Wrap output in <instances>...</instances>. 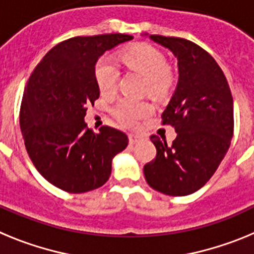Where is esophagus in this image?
Here are the masks:
<instances>
[{"label":"esophagus","mask_w":254,"mask_h":254,"mask_svg":"<svg viewBox=\"0 0 254 254\" xmlns=\"http://www.w3.org/2000/svg\"><path fill=\"white\" fill-rule=\"evenodd\" d=\"M140 140H141V136H138V134H133V133L128 134V141L131 145H134V143L138 142Z\"/></svg>","instance_id":"34e87169"}]
</instances>
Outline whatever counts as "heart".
Instances as JSON below:
<instances>
[{"label":"heart","instance_id":"b5f03b06","mask_svg":"<svg viewBox=\"0 0 254 254\" xmlns=\"http://www.w3.org/2000/svg\"><path fill=\"white\" fill-rule=\"evenodd\" d=\"M120 58L127 68L146 78V90L150 95L163 96L168 93L172 85V75L163 52L151 44L140 43L123 51ZM94 77L103 96L113 95L118 81V69L111 60L100 58L96 62L94 66ZM112 113L123 126L133 127L152 113V105L146 102L122 99L114 105Z\"/></svg>","mask_w":254,"mask_h":254}]
</instances>
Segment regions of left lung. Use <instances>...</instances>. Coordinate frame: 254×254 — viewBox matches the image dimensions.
<instances>
[{
  "instance_id": "obj_1",
  "label": "left lung",
  "mask_w": 254,
  "mask_h": 254,
  "mask_svg": "<svg viewBox=\"0 0 254 254\" xmlns=\"http://www.w3.org/2000/svg\"><path fill=\"white\" fill-rule=\"evenodd\" d=\"M178 60V85L161 114L176 128L172 145L152 134L156 156L143 167L147 185L168 196H187L210 181L234 132L233 96L216 61L190 40L150 35Z\"/></svg>"
}]
</instances>
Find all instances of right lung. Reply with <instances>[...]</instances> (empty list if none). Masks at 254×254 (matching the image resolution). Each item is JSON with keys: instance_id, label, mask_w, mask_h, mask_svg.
<instances>
[{"instance_id": "add662e5", "label": "right lung", "mask_w": 254, "mask_h": 254, "mask_svg": "<svg viewBox=\"0 0 254 254\" xmlns=\"http://www.w3.org/2000/svg\"><path fill=\"white\" fill-rule=\"evenodd\" d=\"M133 37L103 34L75 37L51 49L31 72L21 107L20 128L38 172L69 193L102 187L112 159L128 145L125 132L103 126L87 128V105L99 98L94 66L104 52Z\"/></svg>"}]
</instances>
